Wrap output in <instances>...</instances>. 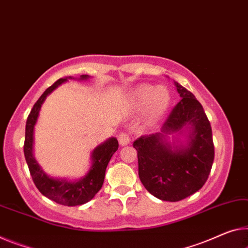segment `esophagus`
<instances>
[{
    "mask_svg": "<svg viewBox=\"0 0 248 248\" xmlns=\"http://www.w3.org/2000/svg\"><path fill=\"white\" fill-rule=\"evenodd\" d=\"M119 143H120V145H122V146L127 145V144L129 143L128 133H126V132H122L121 133V134L119 135Z\"/></svg>",
    "mask_w": 248,
    "mask_h": 248,
    "instance_id": "1",
    "label": "esophagus"
}]
</instances>
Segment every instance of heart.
<instances>
[{"instance_id":"b5f03b06","label":"heart","mask_w":248,"mask_h":248,"mask_svg":"<svg viewBox=\"0 0 248 248\" xmlns=\"http://www.w3.org/2000/svg\"><path fill=\"white\" fill-rule=\"evenodd\" d=\"M131 108L135 111L148 109L152 119L161 117L170 104V94L164 87L143 85L133 92L129 98Z\"/></svg>"}]
</instances>
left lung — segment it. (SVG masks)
Instances as JSON below:
<instances>
[{
	"instance_id": "obj_1",
	"label": "left lung",
	"mask_w": 248,
	"mask_h": 248,
	"mask_svg": "<svg viewBox=\"0 0 248 248\" xmlns=\"http://www.w3.org/2000/svg\"><path fill=\"white\" fill-rule=\"evenodd\" d=\"M182 97L162 125L161 133L142 135L134 140L139 176L157 199L178 202L203 187L214 162L211 123L193 93L175 82ZM189 124L190 143L185 150H174L165 143L163 132L178 131Z\"/></svg>"
}]
</instances>
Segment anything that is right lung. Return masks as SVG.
I'll list each match as a JSON object with an SVG mask.
<instances>
[{"label": "right lung", "instance_id": "right-lung-1", "mask_svg": "<svg viewBox=\"0 0 248 248\" xmlns=\"http://www.w3.org/2000/svg\"><path fill=\"white\" fill-rule=\"evenodd\" d=\"M87 78L89 75H81V79H85ZM67 78H60L54 84L47 87L30 112L25 126L24 156L34 184L44 196L61 205H64V206H76V205H82L92 200L95 194L101 189L103 182H104L105 170L108 167L109 159L119 148V142L116 139L112 137L95 148L92 154L93 164L90 172L85 177L78 182L54 180V178H49L46 174L43 173V170L40 169L32 155L34 125L36 123L40 108L45 98L52 91H54Z\"/></svg>", "mask_w": 248, "mask_h": 248}]
</instances>
